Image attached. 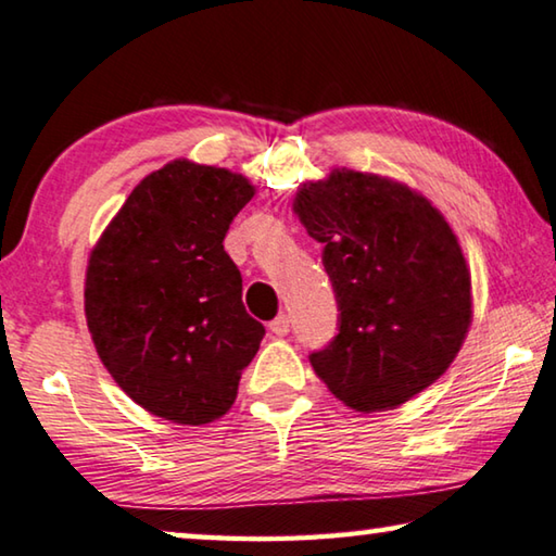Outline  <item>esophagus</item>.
I'll return each instance as SVG.
<instances>
[{
  "label": "esophagus",
  "instance_id": "obj_1",
  "mask_svg": "<svg viewBox=\"0 0 556 556\" xmlns=\"http://www.w3.org/2000/svg\"><path fill=\"white\" fill-rule=\"evenodd\" d=\"M289 324H292V321H289V316H287V314H279L277 319L269 321V331L277 333V337H287V333H289Z\"/></svg>",
  "mask_w": 556,
  "mask_h": 556
}]
</instances>
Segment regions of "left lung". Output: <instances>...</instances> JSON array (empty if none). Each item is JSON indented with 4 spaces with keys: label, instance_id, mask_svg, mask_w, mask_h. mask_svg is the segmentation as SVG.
<instances>
[{
    "label": "left lung",
    "instance_id": "8db88e82",
    "mask_svg": "<svg viewBox=\"0 0 556 556\" xmlns=\"http://www.w3.org/2000/svg\"><path fill=\"white\" fill-rule=\"evenodd\" d=\"M294 213L324 244L339 306V333L309 354L316 376L366 413L438 381L472 321L470 269L445 217L408 185L343 167L304 182Z\"/></svg>",
    "mask_w": 556,
    "mask_h": 556
}]
</instances>
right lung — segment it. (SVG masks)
<instances>
[{"label":"right lung","mask_w":556,"mask_h":556,"mask_svg":"<svg viewBox=\"0 0 556 556\" xmlns=\"http://www.w3.org/2000/svg\"><path fill=\"white\" fill-rule=\"evenodd\" d=\"M254 185L225 167L173 161L140 180L96 242L86 321L123 391L153 416H225L264 326L242 304L225 235Z\"/></svg>","instance_id":"1"}]
</instances>
